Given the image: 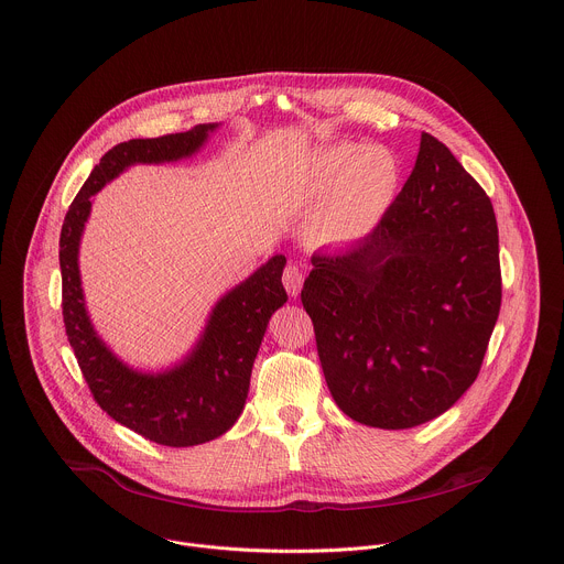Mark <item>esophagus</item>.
Returning a JSON list of instances; mask_svg holds the SVG:
<instances>
[{
	"mask_svg": "<svg viewBox=\"0 0 564 564\" xmlns=\"http://www.w3.org/2000/svg\"><path fill=\"white\" fill-rule=\"evenodd\" d=\"M283 285L290 296H299L303 288V268L299 263H288V268L283 270Z\"/></svg>",
	"mask_w": 564,
	"mask_h": 564,
	"instance_id": "esophagus-1",
	"label": "esophagus"
}]
</instances>
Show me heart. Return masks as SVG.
Segmentation results:
<instances>
[{
	"label": "heart",
	"mask_w": 564,
	"mask_h": 564,
	"mask_svg": "<svg viewBox=\"0 0 564 564\" xmlns=\"http://www.w3.org/2000/svg\"><path fill=\"white\" fill-rule=\"evenodd\" d=\"M399 187V161L383 145L338 143L323 150L305 181V195L326 197L318 230L327 241L349 243L381 224Z\"/></svg>",
	"instance_id": "heart-1"
}]
</instances>
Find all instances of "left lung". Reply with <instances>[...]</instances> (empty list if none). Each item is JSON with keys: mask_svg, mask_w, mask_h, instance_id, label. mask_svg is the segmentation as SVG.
<instances>
[{"mask_svg": "<svg viewBox=\"0 0 564 564\" xmlns=\"http://www.w3.org/2000/svg\"><path fill=\"white\" fill-rule=\"evenodd\" d=\"M332 399L351 421L410 430L476 381L500 312L489 197L436 137L371 235L316 252L301 290Z\"/></svg>", "mask_w": 564, "mask_h": 564, "instance_id": "1", "label": "left lung"}]
</instances>
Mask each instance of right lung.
I'll list each match as a JSON object with an SVG mask.
<instances>
[{"instance_id": "1", "label": "right lung", "mask_w": 564, "mask_h": 564, "mask_svg": "<svg viewBox=\"0 0 564 564\" xmlns=\"http://www.w3.org/2000/svg\"><path fill=\"white\" fill-rule=\"evenodd\" d=\"M221 123L187 132L130 139L108 150L68 208L59 237L62 307L70 347L99 408L165 447H193L224 436L241 416L252 365L272 314L288 301L285 257L274 254L213 307L197 343L174 365L145 371L123 362L97 334L79 274V243L93 197L130 165H159L197 154Z\"/></svg>"}]
</instances>
